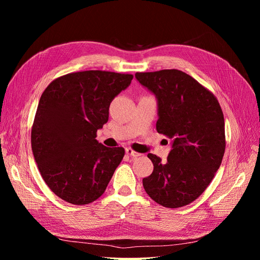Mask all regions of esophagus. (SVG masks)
Returning a JSON list of instances; mask_svg holds the SVG:
<instances>
[{
  "instance_id": "obj_1",
  "label": "esophagus",
  "mask_w": 260,
  "mask_h": 260,
  "mask_svg": "<svg viewBox=\"0 0 260 260\" xmlns=\"http://www.w3.org/2000/svg\"><path fill=\"white\" fill-rule=\"evenodd\" d=\"M125 153H127L128 155H130L131 157H133V158H136V157L141 156V154H140V153H138V152H136V151H133V149H132V148H130V147L125 148Z\"/></svg>"
}]
</instances>
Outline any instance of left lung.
Returning <instances> with one entry per match:
<instances>
[{
    "mask_svg": "<svg viewBox=\"0 0 260 260\" xmlns=\"http://www.w3.org/2000/svg\"><path fill=\"white\" fill-rule=\"evenodd\" d=\"M138 81L158 101L156 130L172 139L167 159L149 153L154 165L143 179L149 198L167 208L188 205L206 190L222 161L224 118L217 98L178 69L137 73Z\"/></svg>",
    "mask_w": 260,
    "mask_h": 260,
    "instance_id": "1",
    "label": "left lung"
}]
</instances>
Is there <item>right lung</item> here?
Instances as JSON below:
<instances>
[{
    "label": "right lung",
    "instance_id": "add662e5",
    "mask_svg": "<svg viewBox=\"0 0 260 260\" xmlns=\"http://www.w3.org/2000/svg\"><path fill=\"white\" fill-rule=\"evenodd\" d=\"M132 78L85 70L56 78L42 93L31 148L44 182L59 199L86 205L105 192L124 148L99 143L96 132L108 121L112 101Z\"/></svg>",
    "mask_w": 260,
    "mask_h": 260
}]
</instances>
